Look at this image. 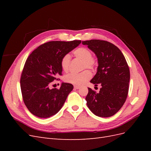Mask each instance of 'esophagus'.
<instances>
[{"instance_id": "1", "label": "esophagus", "mask_w": 151, "mask_h": 151, "mask_svg": "<svg viewBox=\"0 0 151 151\" xmlns=\"http://www.w3.org/2000/svg\"><path fill=\"white\" fill-rule=\"evenodd\" d=\"M74 88H75L76 89H80V86L75 85V86H74Z\"/></svg>"}]
</instances>
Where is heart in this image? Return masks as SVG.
Here are the masks:
<instances>
[{
    "label": "heart",
    "instance_id": "b5f03b06",
    "mask_svg": "<svg viewBox=\"0 0 151 151\" xmlns=\"http://www.w3.org/2000/svg\"><path fill=\"white\" fill-rule=\"evenodd\" d=\"M74 54L76 58L83 61L82 65L83 69L89 68L93 70L95 68L96 61L92 57V53L89 49L85 47H79L74 50ZM70 60V55L68 53L64 55L62 57L60 65L63 71L67 72L69 70ZM91 76H92L91 73L89 70H86L80 73H69L64 76L63 80L68 83L75 85H83L91 79Z\"/></svg>",
    "mask_w": 151,
    "mask_h": 151
}]
</instances>
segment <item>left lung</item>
I'll return each instance as SVG.
<instances>
[{"label": "left lung", "instance_id": "obj_1", "mask_svg": "<svg viewBox=\"0 0 151 151\" xmlns=\"http://www.w3.org/2000/svg\"><path fill=\"white\" fill-rule=\"evenodd\" d=\"M96 55L98 67L91 83L101 86L99 92L88 88L86 100L94 115L109 117L115 115L124 104L129 93L130 70L123 54L115 45L104 40L83 42Z\"/></svg>", "mask_w": 151, "mask_h": 151}]
</instances>
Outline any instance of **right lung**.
I'll return each mask as SVG.
<instances>
[{
	"label": "right lung",
	"instance_id": "obj_1",
	"mask_svg": "<svg viewBox=\"0 0 151 151\" xmlns=\"http://www.w3.org/2000/svg\"><path fill=\"white\" fill-rule=\"evenodd\" d=\"M81 43L52 41L36 48L26 59L20 83L22 97L28 110L40 118H48L60 110L71 91L72 84L62 83L60 88H50L62 76V57Z\"/></svg>",
	"mask_w": 151,
	"mask_h": 151
}]
</instances>
